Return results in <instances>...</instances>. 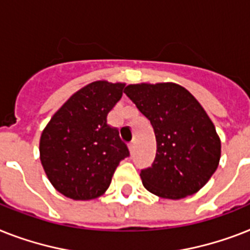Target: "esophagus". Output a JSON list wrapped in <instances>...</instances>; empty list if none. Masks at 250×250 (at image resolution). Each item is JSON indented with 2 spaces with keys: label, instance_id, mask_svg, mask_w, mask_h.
I'll return each instance as SVG.
<instances>
[{
  "label": "esophagus",
  "instance_id": "34e87169",
  "mask_svg": "<svg viewBox=\"0 0 250 250\" xmlns=\"http://www.w3.org/2000/svg\"><path fill=\"white\" fill-rule=\"evenodd\" d=\"M128 149L131 153H135V149H136V143L135 141H132V143L128 144Z\"/></svg>",
  "mask_w": 250,
  "mask_h": 250
}]
</instances>
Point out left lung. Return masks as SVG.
Segmentation results:
<instances>
[{"instance_id":"obj_1","label":"left lung","mask_w":250,"mask_h":250,"mask_svg":"<svg viewBox=\"0 0 250 250\" xmlns=\"http://www.w3.org/2000/svg\"><path fill=\"white\" fill-rule=\"evenodd\" d=\"M125 93L149 119L157 139L154 163L140 173L146 190L173 200L198 192L221 158V140L202 105L171 82L129 84Z\"/></svg>"}]
</instances>
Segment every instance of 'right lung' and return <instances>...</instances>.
<instances>
[{
    "instance_id": "right-lung-1",
    "label": "right lung",
    "mask_w": 250,
    "mask_h": 250,
    "mask_svg": "<svg viewBox=\"0 0 250 250\" xmlns=\"http://www.w3.org/2000/svg\"><path fill=\"white\" fill-rule=\"evenodd\" d=\"M125 83L96 81L69 97L44 127L40 158L47 178L73 200L104 194L121 160L129 155L106 117L125 92Z\"/></svg>"
}]
</instances>
